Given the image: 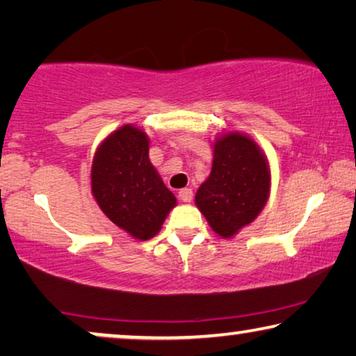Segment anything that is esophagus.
Instances as JSON below:
<instances>
[{
  "label": "esophagus",
  "mask_w": 356,
  "mask_h": 356,
  "mask_svg": "<svg viewBox=\"0 0 356 356\" xmlns=\"http://www.w3.org/2000/svg\"><path fill=\"white\" fill-rule=\"evenodd\" d=\"M193 196H194L193 189H189V188L179 189V193H178V199H179V201H183V202H191Z\"/></svg>",
  "instance_id": "obj_1"
}]
</instances>
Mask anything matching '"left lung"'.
<instances>
[{"mask_svg": "<svg viewBox=\"0 0 356 356\" xmlns=\"http://www.w3.org/2000/svg\"><path fill=\"white\" fill-rule=\"evenodd\" d=\"M270 170L254 140L228 133L213 143L212 172L199 186L196 206L222 238H232L266 206Z\"/></svg>", "mask_w": 356, "mask_h": 356, "instance_id": "1", "label": "left lung"}]
</instances>
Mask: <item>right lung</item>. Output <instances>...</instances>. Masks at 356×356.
<instances>
[{
    "mask_svg": "<svg viewBox=\"0 0 356 356\" xmlns=\"http://www.w3.org/2000/svg\"><path fill=\"white\" fill-rule=\"evenodd\" d=\"M92 194L115 225L138 240L157 235L177 197L149 160V138L124 124L97 149L92 162Z\"/></svg>",
    "mask_w": 356,
    "mask_h": 356,
    "instance_id": "1",
    "label": "right lung"
}]
</instances>
